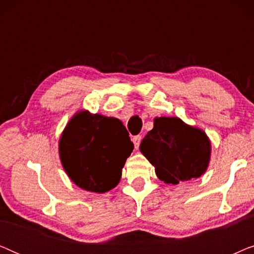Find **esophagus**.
Instances as JSON below:
<instances>
[{
  "label": "esophagus",
  "instance_id": "34e87169",
  "mask_svg": "<svg viewBox=\"0 0 254 254\" xmlns=\"http://www.w3.org/2000/svg\"><path fill=\"white\" fill-rule=\"evenodd\" d=\"M141 141H142L141 135H136V136L133 137V142H134L135 149H138V147H140V144H141Z\"/></svg>",
  "mask_w": 254,
  "mask_h": 254
}]
</instances>
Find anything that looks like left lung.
<instances>
[{
	"label": "left lung",
	"instance_id": "left-lung-1",
	"mask_svg": "<svg viewBox=\"0 0 254 254\" xmlns=\"http://www.w3.org/2000/svg\"><path fill=\"white\" fill-rule=\"evenodd\" d=\"M140 150L155 166L162 182L177 185L207 171L211 143L201 128L187 125L178 117H157Z\"/></svg>",
	"mask_w": 254,
	"mask_h": 254
}]
</instances>
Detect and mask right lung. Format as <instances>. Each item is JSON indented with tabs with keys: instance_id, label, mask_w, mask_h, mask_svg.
<instances>
[{
	"instance_id": "1",
	"label": "right lung",
	"mask_w": 254,
	"mask_h": 254,
	"mask_svg": "<svg viewBox=\"0 0 254 254\" xmlns=\"http://www.w3.org/2000/svg\"><path fill=\"white\" fill-rule=\"evenodd\" d=\"M133 149L119 119L88 110L71 117L59 140V156L69 179L79 189L99 194L119 184Z\"/></svg>"
}]
</instances>
